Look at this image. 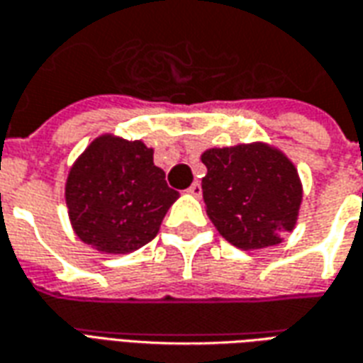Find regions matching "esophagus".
<instances>
[{
  "label": "esophagus",
  "mask_w": 363,
  "mask_h": 363,
  "mask_svg": "<svg viewBox=\"0 0 363 363\" xmlns=\"http://www.w3.org/2000/svg\"><path fill=\"white\" fill-rule=\"evenodd\" d=\"M189 194H192V196H200V194H202V186H200V182L194 181L192 184H190Z\"/></svg>",
  "instance_id": "34e87169"
}]
</instances>
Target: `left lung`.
<instances>
[{"instance_id": "left-lung-1", "label": "left lung", "mask_w": 363, "mask_h": 363, "mask_svg": "<svg viewBox=\"0 0 363 363\" xmlns=\"http://www.w3.org/2000/svg\"><path fill=\"white\" fill-rule=\"evenodd\" d=\"M206 212L229 243L264 249L294 229L301 182L294 163L264 143L216 147L202 155Z\"/></svg>"}]
</instances>
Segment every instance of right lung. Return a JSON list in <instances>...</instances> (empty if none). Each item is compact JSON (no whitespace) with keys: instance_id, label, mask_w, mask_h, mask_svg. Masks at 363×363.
<instances>
[{"instance_id":"obj_1","label":"right lung","mask_w":363,"mask_h":363,"mask_svg":"<svg viewBox=\"0 0 363 363\" xmlns=\"http://www.w3.org/2000/svg\"><path fill=\"white\" fill-rule=\"evenodd\" d=\"M179 192L167 186L153 150L142 142L101 135L69 171L66 202L83 243L124 255L157 235Z\"/></svg>"}]
</instances>
